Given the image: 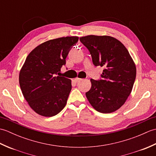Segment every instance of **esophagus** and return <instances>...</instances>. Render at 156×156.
<instances>
[{
  "mask_svg": "<svg viewBox=\"0 0 156 156\" xmlns=\"http://www.w3.org/2000/svg\"><path fill=\"white\" fill-rule=\"evenodd\" d=\"M80 80H81V78H74V81L76 82H79Z\"/></svg>",
  "mask_w": 156,
  "mask_h": 156,
  "instance_id": "34e87169",
  "label": "esophagus"
}]
</instances>
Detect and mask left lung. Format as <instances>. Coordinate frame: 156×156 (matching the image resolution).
I'll return each instance as SVG.
<instances>
[{
  "label": "left lung",
  "mask_w": 156,
  "mask_h": 156,
  "mask_svg": "<svg viewBox=\"0 0 156 156\" xmlns=\"http://www.w3.org/2000/svg\"><path fill=\"white\" fill-rule=\"evenodd\" d=\"M80 41L90 51L93 64L105 68L102 79H90L87 98L97 111L115 112L123 105L133 88L136 77L133 59L125 45L111 36L87 35Z\"/></svg>",
  "instance_id": "obj_1"
}]
</instances>
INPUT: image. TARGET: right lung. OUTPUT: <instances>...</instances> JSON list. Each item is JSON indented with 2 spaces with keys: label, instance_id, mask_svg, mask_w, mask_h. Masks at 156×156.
Returning a JSON list of instances; mask_svg holds the SVG:
<instances>
[{
  "label": "right lung",
  "instance_id": "right-lung-1",
  "mask_svg": "<svg viewBox=\"0 0 156 156\" xmlns=\"http://www.w3.org/2000/svg\"><path fill=\"white\" fill-rule=\"evenodd\" d=\"M78 39L72 36L51 39L36 47L26 58L20 70L19 84L23 97L37 114L53 117L66 106L71 80L55 75Z\"/></svg>",
  "mask_w": 156,
  "mask_h": 156
}]
</instances>
